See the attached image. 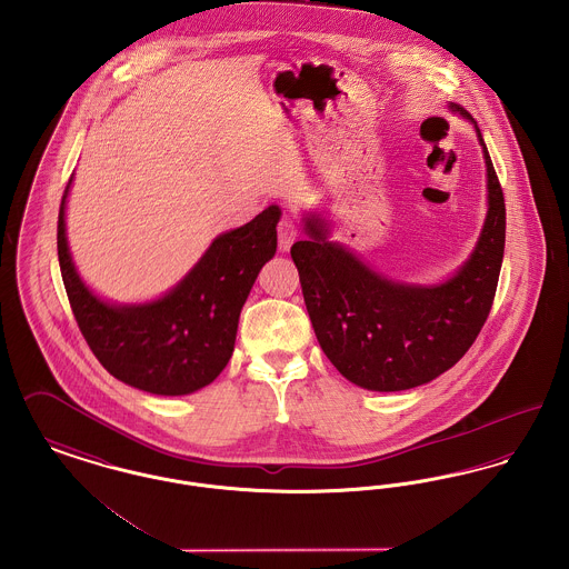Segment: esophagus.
I'll return each mask as SVG.
<instances>
[{"label":"esophagus","instance_id":"34e87169","mask_svg":"<svg viewBox=\"0 0 569 569\" xmlns=\"http://www.w3.org/2000/svg\"><path fill=\"white\" fill-rule=\"evenodd\" d=\"M298 222L291 216H282L278 222V246L280 250H289L291 243L298 238Z\"/></svg>","mask_w":569,"mask_h":569}]
</instances>
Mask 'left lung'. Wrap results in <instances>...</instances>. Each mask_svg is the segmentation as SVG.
Listing matches in <instances>:
<instances>
[{"mask_svg": "<svg viewBox=\"0 0 569 569\" xmlns=\"http://www.w3.org/2000/svg\"><path fill=\"white\" fill-rule=\"evenodd\" d=\"M453 109L473 120L462 107ZM478 134L488 216L471 259L448 282L413 287L381 278L326 241L319 218L306 222L310 238L291 246L317 340L359 388L400 391L437 379L471 349L490 315L506 248V199L479 128Z\"/></svg>", "mask_w": 569, "mask_h": 569, "instance_id": "obj_1", "label": "left lung"}]
</instances>
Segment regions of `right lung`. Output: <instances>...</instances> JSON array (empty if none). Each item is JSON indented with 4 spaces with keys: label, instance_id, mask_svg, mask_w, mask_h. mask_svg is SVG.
<instances>
[{
    "label": "right lung",
    "instance_id": "right-lung-1",
    "mask_svg": "<svg viewBox=\"0 0 569 569\" xmlns=\"http://www.w3.org/2000/svg\"><path fill=\"white\" fill-rule=\"evenodd\" d=\"M70 181L58 216V257L72 315L91 353L116 379L150 393L180 396L210 386L233 353L241 306L276 252L280 210L271 206L220 236L169 296L118 308L93 298L72 266L63 227Z\"/></svg>",
    "mask_w": 569,
    "mask_h": 569
}]
</instances>
